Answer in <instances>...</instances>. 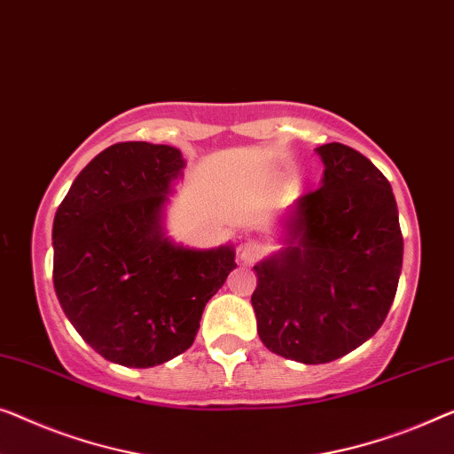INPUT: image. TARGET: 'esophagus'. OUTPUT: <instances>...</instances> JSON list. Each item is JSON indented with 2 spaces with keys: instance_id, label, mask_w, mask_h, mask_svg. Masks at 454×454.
<instances>
[{
  "instance_id": "34e87169",
  "label": "esophagus",
  "mask_w": 454,
  "mask_h": 454,
  "mask_svg": "<svg viewBox=\"0 0 454 454\" xmlns=\"http://www.w3.org/2000/svg\"><path fill=\"white\" fill-rule=\"evenodd\" d=\"M266 254V243L260 239H247L239 246V260L246 266H252Z\"/></svg>"
}]
</instances>
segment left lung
<instances>
[{
	"mask_svg": "<svg viewBox=\"0 0 454 454\" xmlns=\"http://www.w3.org/2000/svg\"><path fill=\"white\" fill-rule=\"evenodd\" d=\"M321 186L288 208L285 247L254 266L262 344L303 364L332 363L383 325L403 238L391 184L356 149L327 143Z\"/></svg>",
	"mask_w": 454,
	"mask_h": 454,
	"instance_id": "8db88e82",
	"label": "left lung"
}]
</instances>
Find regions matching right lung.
<instances>
[{
    "instance_id": "obj_1",
    "label": "right lung",
    "mask_w": 454,
    "mask_h": 454,
    "mask_svg": "<svg viewBox=\"0 0 454 454\" xmlns=\"http://www.w3.org/2000/svg\"><path fill=\"white\" fill-rule=\"evenodd\" d=\"M186 166L145 141L98 153L52 221V282L77 333L110 363L149 369L186 352L208 299L235 266L233 246L194 249L166 233Z\"/></svg>"
}]
</instances>
